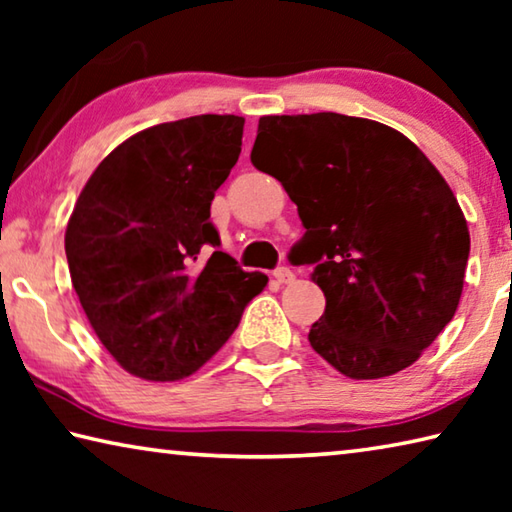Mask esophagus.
<instances>
[{
    "label": "esophagus",
    "instance_id": "1",
    "mask_svg": "<svg viewBox=\"0 0 512 512\" xmlns=\"http://www.w3.org/2000/svg\"><path fill=\"white\" fill-rule=\"evenodd\" d=\"M273 275H275V280L280 282V284H289V282H293V277H296V275H293L291 268H287V266H277L275 271H273Z\"/></svg>",
    "mask_w": 512,
    "mask_h": 512
}]
</instances>
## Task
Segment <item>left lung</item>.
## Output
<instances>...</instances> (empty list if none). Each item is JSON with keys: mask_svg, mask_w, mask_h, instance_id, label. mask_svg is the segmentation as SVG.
<instances>
[{"mask_svg": "<svg viewBox=\"0 0 512 512\" xmlns=\"http://www.w3.org/2000/svg\"><path fill=\"white\" fill-rule=\"evenodd\" d=\"M250 162L298 205L325 314L309 343L350 379L395 375L454 318L470 232L440 171L409 137L339 112L262 117Z\"/></svg>", "mask_w": 512, "mask_h": 512, "instance_id": "1", "label": "left lung"}]
</instances>
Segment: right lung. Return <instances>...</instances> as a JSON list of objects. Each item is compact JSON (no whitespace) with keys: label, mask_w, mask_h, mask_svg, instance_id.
<instances>
[{"label":"right lung","mask_w":512,"mask_h":512,"mask_svg":"<svg viewBox=\"0 0 512 512\" xmlns=\"http://www.w3.org/2000/svg\"><path fill=\"white\" fill-rule=\"evenodd\" d=\"M244 117L198 115L128 137L85 183L65 230L94 334L149 381L189 377L235 332L264 273L221 253L210 205L241 153ZM214 247L205 263L200 250Z\"/></svg>","instance_id":"1"}]
</instances>
